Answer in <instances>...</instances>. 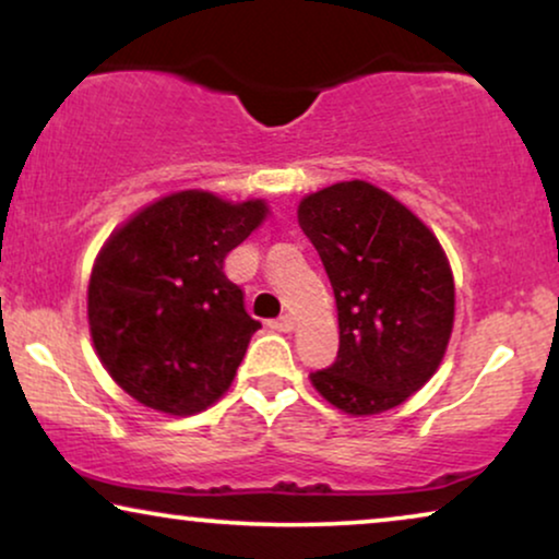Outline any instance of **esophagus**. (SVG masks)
Here are the masks:
<instances>
[{
    "mask_svg": "<svg viewBox=\"0 0 559 559\" xmlns=\"http://www.w3.org/2000/svg\"><path fill=\"white\" fill-rule=\"evenodd\" d=\"M270 328H272V331H280V333H289L295 328V320L289 316H280L277 320H270Z\"/></svg>",
    "mask_w": 559,
    "mask_h": 559,
    "instance_id": "1",
    "label": "esophagus"
}]
</instances>
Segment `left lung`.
<instances>
[{
    "label": "left lung",
    "mask_w": 559,
    "mask_h": 559,
    "mask_svg": "<svg viewBox=\"0 0 559 559\" xmlns=\"http://www.w3.org/2000/svg\"><path fill=\"white\" fill-rule=\"evenodd\" d=\"M338 308V356L312 386L348 415H379L432 377L455 316L445 251L415 213L364 180L335 182L297 209Z\"/></svg>",
    "instance_id": "obj_1"
}]
</instances>
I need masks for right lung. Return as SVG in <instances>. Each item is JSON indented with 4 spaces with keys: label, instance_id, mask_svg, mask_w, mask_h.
Segmentation results:
<instances>
[{
    "label": "right lung",
    "instance_id": "1",
    "mask_svg": "<svg viewBox=\"0 0 559 559\" xmlns=\"http://www.w3.org/2000/svg\"><path fill=\"white\" fill-rule=\"evenodd\" d=\"M266 216L182 190L129 218L104 243L88 282V325L111 379L144 407L195 415L231 386L262 323L224 262Z\"/></svg>",
    "mask_w": 559,
    "mask_h": 559
}]
</instances>
